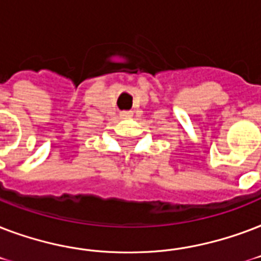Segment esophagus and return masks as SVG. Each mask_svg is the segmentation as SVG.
I'll list each match as a JSON object with an SVG mask.
<instances>
[{
  "mask_svg": "<svg viewBox=\"0 0 261 261\" xmlns=\"http://www.w3.org/2000/svg\"><path fill=\"white\" fill-rule=\"evenodd\" d=\"M120 116H121V118H129V117L132 116V113H130V112H122Z\"/></svg>",
  "mask_w": 261,
  "mask_h": 261,
  "instance_id": "esophagus-1",
  "label": "esophagus"
}]
</instances>
